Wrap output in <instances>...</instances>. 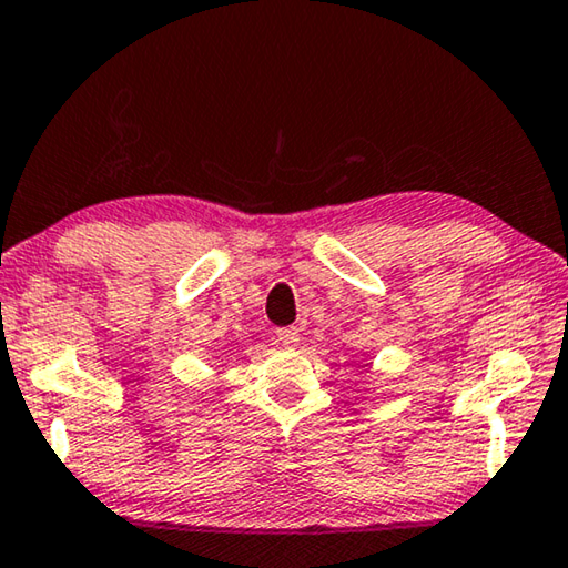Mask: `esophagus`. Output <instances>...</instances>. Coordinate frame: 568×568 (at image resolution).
<instances>
[{"instance_id": "34e87169", "label": "esophagus", "mask_w": 568, "mask_h": 568, "mask_svg": "<svg viewBox=\"0 0 568 568\" xmlns=\"http://www.w3.org/2000/svg\"><path fill=\"white\" fill-rule=\"evenodd\" d=\"M276 337H278V343L286 347V351H294V347L300 345V329L296 327H282L276 333Z\"/></svg>"}]
</instances>
